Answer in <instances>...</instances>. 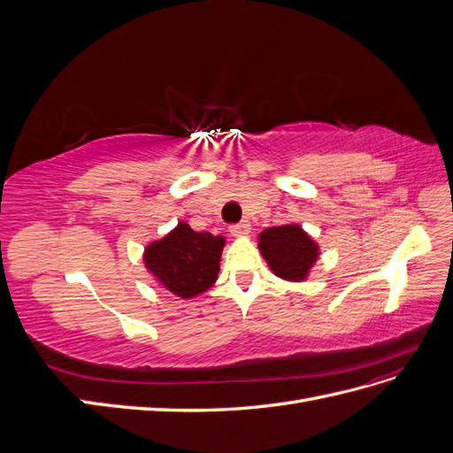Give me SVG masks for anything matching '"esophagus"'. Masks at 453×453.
I'll use <instances>...</instances> for the list:
<instances>
[{
  "instance_id": "esophagus-1",
  "label": "esophagus",
  "mask_w": 453,
  "mask_h": 453,
  "mask_svg": "<svg viewBox=\"0 0 453 453\" xmlns=\"http://www.w3.org/2000/svg\"><path fill=\"white\" fill-rule=\"evenodd\" d=\"M250 232H251V225H250L248 221H242V223H236V225H232V226H230V234H232V236H236V238L248 236Z\"/></svg>"
}]
</instances>
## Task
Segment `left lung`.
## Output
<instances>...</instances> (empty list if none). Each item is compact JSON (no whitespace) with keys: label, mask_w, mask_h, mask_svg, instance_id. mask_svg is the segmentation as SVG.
<instances>
[{"label":"left lung","mask_w":453,"mask_h":453,"mask_svg":"<svg viewBox=\"0 0 453 453\" xmlns=\"http://www.w3.org/2000/svg\"><path fill=\"white\" fill-rule=\"evenodd\" d=\"M258 250L270 270L285 281H306L319 245L300 225L270 226L258 234Z\"/></svg>","instance_id":"1"}]
</instances>
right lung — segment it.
<instances>
[{"label": "right lung", "mask_w": 453, "mask_h": 453, "mask_svg": "<svg viewBox=\"0 0 453 453\" xmlns=\"http://www.w3.org/2000/svg\"><path fill=\"white\" fill-rule=\"evenodd\" d=\"M225 243V236L196 232L181 221L166 236L147 245L145 268L172 295L195 298L217 281Z\"/></svg>", "instance_id": "1"}]
</instances>
